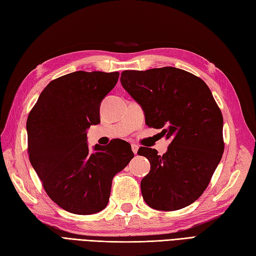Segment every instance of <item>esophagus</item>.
I'll list each match as a JSON object with an SVG mask.
<instances>
[{"instance_id":"1","label":"esophagus","mask_w":256,"mask_h":256,"mask_svg":"<svg viewBox=\"0 0 256 256\" xmlns=\"http://www.w3.org/2000/svg\"><path fill=\"white\" fill-rule=\"evenodd\" d=\"M132 150H133V152L136 155V154H138V145L132 144Z\"/></svg>"}]
</instances>
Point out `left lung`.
<instances>
[{
  "instance_id": "left-lung-1",
  "label": "left lung",
  "mask_w": 256,
  "mask_h": 256,
  "mask_svg": "<svg viewBox=\"0 0 256 256\" xmlns=\"http://www.w3.org/2000/svg\"><path fill=\"white\" fill-rule=\"evenodd\" d=\"M123 88L138 102L146 126L162 128L170 140L162 156L140 147L150 162L140 182L142 198L157 210H178L198 200L208 186L224 154L220 109L200 77L176 68L124 70Z\"/></svg>"
}]
</instances>
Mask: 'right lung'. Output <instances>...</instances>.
I'll return each instance as SVG.
<instances>
[{"mask_svg": "<svg viewBox=\"0 0 256 256\" xmlns=\"http://www.w3.org/2000/svg\"><path fill=\"white\" fill-rule=\"evenodd\" d=\"M118 72L77 70L52 80L27 118L29 160L49 198L76 215L108 205L112 179L134 157L122 140L87 144V130L100 123V104L114 88Z\"/></svg>", "mask_w": 256, "mask_h": 256, "instance_id": "1", "label": "right lung"}]
</instances>
